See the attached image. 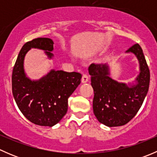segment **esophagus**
I'll list each match as a JSON object with an SVG mask.
<instances>
[{
	"label": "esophagus",
	"instance_id": "34e87169",
	"mask_svg": "<svg viewBox=\"0 0 157 157\" xmlns=\"http://www.w3.org/2000/svg\"><path fill=\"white\" fill-rule=\"evenodd\" d=\"M88 80H89V77H88L87 74H83V77H82V79H81L82 83H86V82H88Z\"/></svg>",
	"mask_w": 157,
	"mask_h": 157
}]
</instances>
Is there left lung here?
Wrapping results in <instances>:
<instances>
[{"label": "left lung", "instance_id": "8db88e82", "mask_svg": "<svg viewBox=\"0 0 157 157\" xmlns=\"http://www.w3.org/2000/svg\"><path fill=\"white\" fill-rule=\"evenodd\" d=\"M137 58L140 73L135 83H120L110 77L108 64H91L89 74L94 91L93 109L98 121L108 127L126 124L136 115L148 92L150 71L143 50L135 44L126 51Z\"/></svg>", "mask_w": 157, "mask_h": 157}]
</instances>
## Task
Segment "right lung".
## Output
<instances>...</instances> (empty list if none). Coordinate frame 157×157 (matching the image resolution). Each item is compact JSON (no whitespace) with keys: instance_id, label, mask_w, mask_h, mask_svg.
<instances>
[{"instance_id":"1","label":"right lung","mask_w":157,"mask_h":157,"mask_svg":"<svg viewBox=\"0 0 157 157\" xmlns=\"http://www.w3.org/2000/svg\"><path fill=\"white\" fill-rule=\"evenodd\" d=\"M53 41L37 38L27 42L20 50L13 70L12 92L17 106L33 124L52 127L65 115L68 98L80 83L82 75L77 72L51 70L37 80L26 77L24 58L31 48L45 51L48 58L54 55Z\"/></svg>"}]
</instances>
